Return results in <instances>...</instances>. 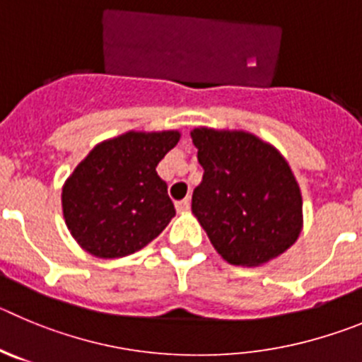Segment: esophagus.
<instances>
[{"instance_id": "34e87169", "label": "esophagus", "mask_w": 362, "mask_h": 362, "mask_svg": "<svg viewBox=\"0 0 362 362\" xmlns=\"http://www.w3.org/2000/svg\"><path fill=\"white\" fill-rule=\"evenodd\" d=\"M175 208H177V211H181V214H185V211L190 210V199H183V201H177L175 203Z\"/></svg>"}]
</instances>
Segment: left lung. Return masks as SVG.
<instances>
[{"label": "left lung", "mask_w": 362, "mask_h": 362, "mask_svg": "<svg viewBox=\"0 0 362 362\" xmlns=\"http://www.w3.org/2000/svg\"><path fill=\"white\" fill-rule=\"evenodd\" d=\"M190 136L204 168L192 211L217 253L257 267L289 250L303 226V203L284 156L251 132L199 127Z\"/></svg>", "instance_id": "obj_1"}]
</instances>
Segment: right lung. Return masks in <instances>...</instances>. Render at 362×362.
<instances>
[{
	"label": "right lung",
	"instance_id": "1",
	"mask_svg": "<svg viewBox=\"0 0 362 362\" xmlns=\"http://www.w3.org/2000/svg\"><path fill=\"white\" fill-rule=\"evenodd\" d=\"M179 138L177 131H129L98 144L77 165L62 187V214L82 250L127 257L167 228L175 208L156 167Z\"/></svg>",
	"mask_w": 362,
	"mask_h": 362
}]
</instances>
